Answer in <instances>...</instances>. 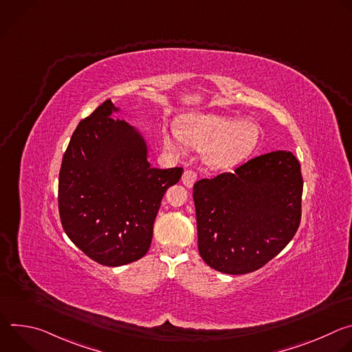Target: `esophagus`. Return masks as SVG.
<instances>
[{
	"mask_svg": "<svg viewBox=\"0 0 352 352\" xmlns=\"http://www.w3.org/2000/svg\"><path fill=\"white\" fill-rule=\"evenodd\" d=\"M196 178H197V175H196L195 171L186 170V171H184V174H182V184H184L185 186L190 188V186L195 184Z\"/></svg>",
	"mask_w": 352,
	"mask_h": 352,
	"instance_id": "esophagus-1",
	"label": "esophagus"
}]
</instances>
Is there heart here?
I'll return each mask as SVG.
<instances>
[{
	"instance_id": "1",
	"label": "heart",
	"mask_w": 352,
	"mask_h": 352,
	"mask_svg": "<svg viewBox=\"0 0 352 352\" xmlns=\"http://www.w3.org/2000/svg\"><path fill=\"white\" fill-rule=\"evenodd\" d=\"M261 129L254 121L241 118L193 114L182 118L175 129H164V146L178 152L181 139L185 144L204 148V160L212 168H228L252 153Z\"/></svg>"
}]
</instances>
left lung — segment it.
I'll list each match as a JSON object with an SVG mask.
<instances>
[{"label": "left lung", "instance_id": "1", "mask_svg": "<svg viewBox=\"0 0 352 352\" xmlns=\"http://www.w3.org/2000/svg\"><path fill=\"white\" fill-rule=\"evenodd\" d=\"M302 174L277 150L193 185L197 248L214 270L246 274L277 256L300 223Z\"/></svg>", "mask_w": 352, "mask_h": 352}]
</instances>
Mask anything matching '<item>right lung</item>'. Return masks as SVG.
Returning a JSON list of instances; mask_svg holds the SVG:
<instances>
[{"mask_svg":"<svg viewBox=\"0 0 352 352\" xmlns=\"http://www.w3.org/2000/svg\"><path fill=\"white\" fill-rule=\"evenodd\" d=\"M111 100L76 126L63 157L58 210L68 238L94 262L122 266L143 258L166 190L182 168H153L140 132L113 118Z\"/></svg>","mask_w":352,"mask_h":352,"instance_id":"obj_1","label":"right lung"}]
</instances>
